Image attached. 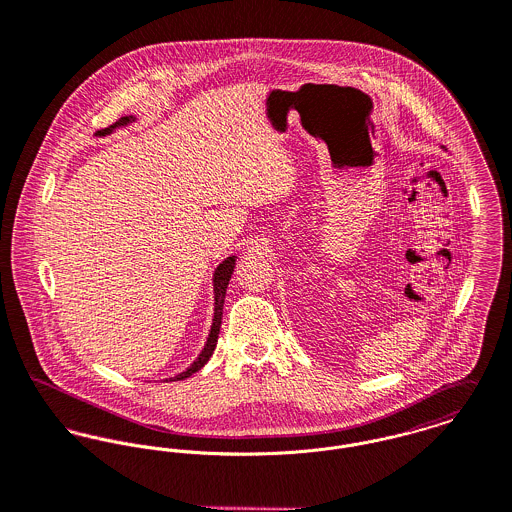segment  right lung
<instances>
[{"instance_id":"add662e5","label":"right lung","mask_w":512,"mask_h":512,"mask_svg":"<svg viewBox=\"0 0 512 512\" xmlns=\"http://www.w3.org/2000/svg\"><path fill=\"white\" fill-rule=\"evenodd\" d=\"M133 121H135V117H133V115H125V117L117 119L114 125H110V127H106V129L98 131V135L106 137V135H110V133H112L114 129H117V127L129 125V123H133ZM235 259H237L235 255H229V257H226V259L216 267V271H214V279H212V283H214V318H212V328H210L208 340L204 343V349L200 351V355L196 357V361H194V363H190V367H188L186 371L178 373L176 377H171V381H182V379L190 377L192 373L200 371V369L208 363V359L212 357V353H214V349H216V343H218L220 326H222L224 300H226V290H228L229 279H231L233 269H235Z\"/></svg>"}]
</instances>
